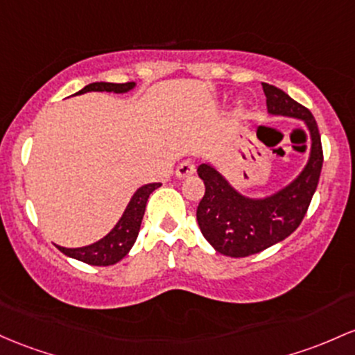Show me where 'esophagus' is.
<instances>
[{
  "mask_svg": "<svg viewBox=\"0 0 355 355\" xmlns=\"http://www.w3.org/2000/svg\"><path fill=\"white\" fill-rule=\"evenodd\" d=\"M175 173H177L178 178H189L196 173V165H193V162H190V159H185V162H182L180 165L177 166V171H175Z\"/></svg>",
  "mask_w": 355,
  "mask_h": 355,
  "instance_id": "1",
  "label": "esophagus"
}]
</instances>
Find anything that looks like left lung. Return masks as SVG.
<instances>
[{
    "label": "left lung",
    "instance_id": "obj_1",
    "mask_svg": "<svg viewBox=\"0 0 355 355\" xmlns=\"http://www.w3.org/2000/svg\"><path fill=\"white\" fill-rule=\"evenodd\" d=\"M263 91L268 112L305 121L311 136L310 158L290 185L259 200L241 196L214 166H198L197 173L205 185L197 207L198 227L210 246L231 258L256 254L297 231L320 180L323 150L317 121L282 89L263 84Z\"/></svg>",
    "mask_w": 355,
    "mask_h": 355
}]
</instances>
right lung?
<instances>
[{
	"label": "right lung",
	"mask_w": 355,
	"mask_h": 355,
	"mask_svg": "<svg viewBox=\"0 0 355 355\" xmlns=\"http://www.w3.org/2000/svg\"><path fill=\"white\" fill-rule=\"evenodd\" d=\"M135 87V83H124V84H112V83H94L85 85L83 91H79L77 94H84V92H128ZM162 184H148L143 185L141 189L136 190L133 198L128 204L126 210H124L123 217H121L118 224L114 225L111 232L106 237H103L97 243L91 244V246L84 248H62L57 246L58 251H62L64 254L70 256L73 259H79L83 263L92 264V266H111L121 261L124 256L130 252V249L133 248L136 237H138L139 227H141L143 216H145L146 202L150 193L153 190H157Z\"/></svg>",
	"instance_id": "obj_1"
}]
</instances>
